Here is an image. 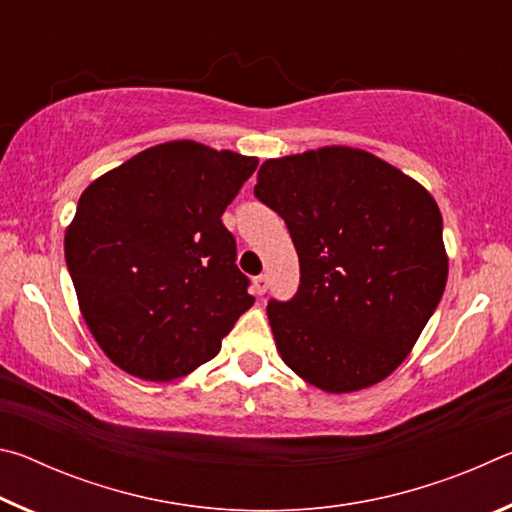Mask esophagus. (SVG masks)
Segmentation results:
<instances>
[{
	"label": "esophagus",
	"mask_w": 512,
	"mask_h": 512,
	"mask_svg": "<svg viewBox=\"0 0 512 512\" xmlns=\"http://www.w3.org/2000/svg\"><path fill=\"white\" fill-rule=\"evenodd\" d=\"M253 289H255L257 296H264V293L268 291V277L266 275L253 277Z\"/></svg>",
	"instance_id": "1"
}]
</instances>
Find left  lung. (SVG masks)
I'll return each instance as SVG.
<instances>
[{"label":"left lung","mask_w":512,"mask_h":512,"mask_svg":"<svg viewBox=\"0 0 512 512\" xmlns=\"http://www.w3.org/2000/svg\"><path fill=\"white\" fill-rule=\"evenodd\" d=\"M255 196L282 216L300 259L296 298L266 309L282 361L334 395L384 381L443 298L449 257L438 203L352 146L266 160Z\"/></svg>","instance_id":"obj_1"}]
</instances>
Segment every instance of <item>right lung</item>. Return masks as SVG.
<instances>
[{
	"instance_id": "add662e5",
	"label": "right lung",
	"mask_w": 512,
	"mask_h": 512,
	"mask_svg": "<svg viewBox=\"0 0 512 512\" xmlns=\"http://www.w3.org/2000/svg\"><path fill=\"white\" fill-rule=\"evenodd\" d=\"M257 162L173 140L85 187L65 262L85 323L117 368L149 381L185 377L253 307L221 216Z\"/></svg>"
}]
</instances>
